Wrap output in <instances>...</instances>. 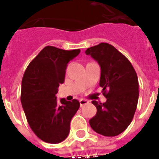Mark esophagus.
<instances>
[{
    "label": "esophagus",
    "mask_w": 159,
    "mask_h": 159,
    "mask_svg": "<svg viewBox=\"0 0 159 159\" xmlns=\"http://www.w3.org/2000/svg\"><path fill=\"white\" fill-rule=\"evenodd\" d=\"M88 102H88V100H86V99H80V107H83V106H84V105L88 104Z\"/></svg>",
    "instance_id": "1"
}]
</instances>
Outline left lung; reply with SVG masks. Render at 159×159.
<instances>
[{
  "label": "left lung",
  "instance_id": "8db88e82",
  "mask_svg": "<svg viewBox=\"0 0 159 159\" xmlns=\"http://www.w3.org/2000/svg\"><path fill=\"white\" fill-rule=\"evenodd\" d=\"M100 66L99 86L107 98L103 103L92 100L96 115L89 120L90 126L103 136L119 135L131 123L139 99V81L134 67L120 52L107 43L88 48Z\"/></svg>",
  "mask_w": 159,
  "mask_h": 159
}]
</instances>
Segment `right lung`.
<instances>
[{
    "label": "right lung",
    "instance_id": "add662e5",
    "mask_svg": "<svg viewBox=\"0 0 159 159\" xmlns=\"http://www.w3.org/2000/svg\"><path fill=\"white\" fill-rule=\"evenodd\" d=\"M80 49L71 51L46 46L30 62L21 84L22 107L29 127L43 142L59 143L70 131V123L80 107L76 99L57 102V93L64 82L70 60Z\"/></svg>",
    "mask_w": 159,
    "mask_h": 159
}]
</instances>
